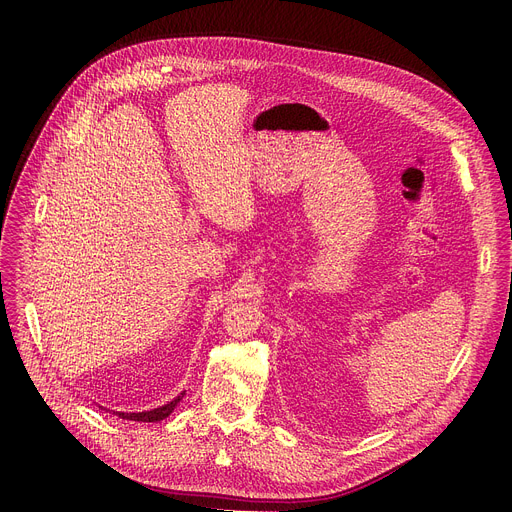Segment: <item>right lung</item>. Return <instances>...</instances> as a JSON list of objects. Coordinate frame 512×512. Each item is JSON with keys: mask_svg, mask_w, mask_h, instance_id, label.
<instances>
[{"mask_svg": "<svg viewBox=\"0 0 512 512\" xmlns=\"http://www.w3.org/2000/svg\"><path fill=\"white\" fill-rule=\"evenodd\" d=\"M186 393H180L176 399H172L170 403L158 407V409H152V411H141V413H117L121 419H131V421H143V423H156V421H162L166 419L174 409L176 405L182 401Z\"/></svg>", "mask_w": 512, "mask_h": 512, "instance_id": "1", "label": "right lung"}]
</instances>
